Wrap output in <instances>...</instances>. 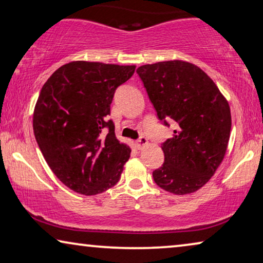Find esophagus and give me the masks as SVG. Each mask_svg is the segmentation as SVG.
I'll return each mask as SVG.
<instances>
[{
	"mask_svg": "<svg viewBox=\"0 0 263 263\" xmlns=\"http://www.w3.org/2000/svg\"><path fill=\"white\" fill-rule=\"evenodd\" d=\"M135 144H136V148H137V149H142V148L145 147V145L148 144V140L145 139L144 136H141L140 139L136 141Z\"/></svg>",
	"mask_w": 263,
	"mask_h": 263,
	"instance_id": "34e87169",
	"label": "esophagus"
}]
</instances>
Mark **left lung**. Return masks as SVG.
Here are the masks:
<instances>
[{
  "label": "left lung",
  "mask_w": 263,
  "mask_h": 263,
  "mask_svg": "<svg viewBox=\"0 0 263 263\" xmlns=\"http://www.w3.org/2000/svg\"><path fill=\"white\" fill-rule=\"evenodd\" d=\"M136 72L159 119L177 124L161 145L164 163L153 172L155 183L175 195L199 191L227 152L232 128L227 99L201 68L182 60L144 64Z\"/></svg>",
  "instance_id": "8db88e82"
}]
</instances>
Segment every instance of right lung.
Returning a JSON list of instances; mask_svg holds the SVG:
<instances>
[{"instance_id":"1","label":"right lung","mask_w":263,"mask_h":263,"mask_svg":"<svg viewBox=\"0 0 263 263\" xmlns=\"http://www.w3.org/2000/svg\"><path fill=\"white\" fill-rule=\"evenodd\" d=\"M136 66L72 61L43 84L33 115L35 139L63 184L90 196L119 182L130 148L115 136L110 103Z\"/></svg>"}]
</instances>
